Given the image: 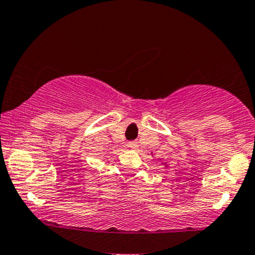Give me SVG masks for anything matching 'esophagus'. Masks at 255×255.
Listing matches in <instances>:
<instances>
[{
	"mask_svg": "<svg viewBox=\"0 0 255 255\" xmlns=\"http://www.w3.org/2000/svg\"><path fill=\"white\" fill-rule=\"evenodd\" d=\"M127 146H128V148H129V149H136V146H138V144H136L135 141H128Z\"/></svg>",
	"mask_w": 255,
	"mask_h": 255,
	"instance_id": "1",
	"label": "esophagus"
}]
</instances>
